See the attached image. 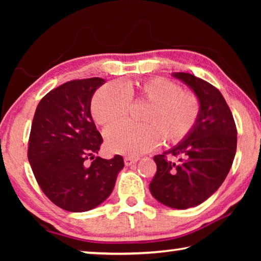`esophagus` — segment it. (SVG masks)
Wrapping results in <instances>:
<instances>
[{
    "instance_id": "1",
    "label": "esophagus",
    "mask_w": 261,
    "mask_h": 261,
    "mask_svg": "<svg viewBox=\"0 0 261 261\" xmlns=\"http://www.w3.org/2000/svg\"><path fill=\"white\" fill-rule=\"evenodd\" d=\"M137 161H138V158H130V156L124 158L125 166H132V165H135V163H136Z\"/></svg>"
}]
</instances>
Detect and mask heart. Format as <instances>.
<instances>
[{
	"label": "heart",
	"mask_w": 261,
	"mask_h": 261,
	"mask_svg": "<svg viewBox=\"0 0 261 261\" xmlns=\"http://www.w3.org/2000/svg\"><path fill=\"white\" fill-rule=\"evenodd\" d=\"M143 101L147 108L141 115L143 125L116 124L105 131L106 147L113 153L138 156L151 151L159 141L177 144L192 131L199 116L196 95L183 93L175 83L165 78H151L126 84L124 88L107 84L95 92L91 114L100 125L121 121L130 102Z\"/></svg>",
	"instance_id": "heart-1"
}]
</instances>
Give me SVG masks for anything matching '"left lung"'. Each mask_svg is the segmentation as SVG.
<instances>
[{"instance_id":"obj_1","label":"left lung","mask_w":261,"mask_h":261,"mask_svg":"<svg viewBox=\"0 0 261 261\" xmlns=\"http://www.w3.org/2000/svg\"><path fill=\"white\" fill-rule=\"evenodd\" d=\"M171 76L196 95L199 116L187 138L154 156L158 169L149 191L163 205L187 210L208 199L226 179L235 158L237 131L218 88L190 73L174 72ZM167 153L178 156L179 162L167 161Z\"/></svg>"}]
</instances>
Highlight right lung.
Masks as SVG:
<instances>
[{
	"label": "right lung",
	"mask_w": 261,
	"mask_h": 261,
	"mask_svg": "<svg viewBox=\"0 0 261 261\" xmlns=\"http://www.w3.org/2000/svg\"><path fill=\"white\" fill-rule=\"evenodd\" d=\"M103 78L71 81L54 88L39 102L31 127L28 158L38 184L51 202L81 213L95 208L113 192L124 167L121 155L96 156L102 137L91 115V101Z\"/></svg>",
	"instance_id": "1"
}]
</instances>
